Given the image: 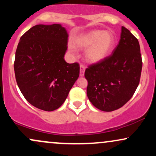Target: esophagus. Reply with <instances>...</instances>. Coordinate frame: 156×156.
I'll use <instances>...</instances> for the list:
<instances>
[{
  "mask_svg": "<svg viewBox=\"0 0 156 156\" xmlns=\"http://www.w3.org/2000/svg\"><path fill=\"white\" fill-rule=\"evenodd\" d=\"M84 72H85V66L83 64H80V76L82 77L84 76Z\"/></svg>",
  "mask_w": 156,
  "mask_h": 156,
  "instance_id": "obj_1",
  "label": "esophagus"
}]
</instances>
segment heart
I'll use <instances>...</instances> for the list:
<instances>
[{"label":"heart","mask_w":156,"mask_h":156,"mask_svg":"<svg viewBox=\"0 0 156 156\" xmlns=\"http://www.w3.org/2000/svg\"><path fill=\"white\" fill-rule=\"evenodd\" d=\"M116 39L113 32L92 30L81 34L73 41L75 47L87 49L85 58L89 63H98L105 59L115 45Z\"/></svg>","instance_id":"b5f03b06"}]
</instances>
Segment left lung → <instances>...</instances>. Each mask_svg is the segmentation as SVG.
I'll use <instances>...</instances> for the list:
<instances>
[{
  "label": "left lung",
  "mask_w": 156,
  "mask_h": 156,
  "mask_svg": "<svg viewBox=\"0 0 156 156\" xmlns=\"http://www.w3.org/2000/svg\"><path fill=\"white\" fill-rule=\"evenodd\" d=\"M142 60L138 39L122 26L119 44L105 59L87 68V93L103 112L121 108L133 95L140 81Z\"/></svg>",
  "instance_id": "left-lung-1"
}]
</instances>
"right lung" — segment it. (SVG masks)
<instances>
[{
  "label": "right lung",
  "instance_id": "right-lung-1",
  "mask_svg": "<svg viewBox=\"0 0 156 156\" xmlns=\"http://www.w3.org/2000/svg\"><path fill=\"white\" fill-rule=\"evenodd\" d=\"M67 42V32L60 24L37 25L20 37L14 63L16 81L36 108H59L79 76V64L64 59Z\"/></svg>",
  "mask_w": 156,
  "mask_h": 156
}]
</instances>
